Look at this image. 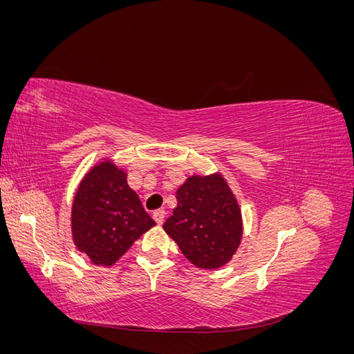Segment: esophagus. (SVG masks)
<instances>
[{
    "instance_id": "1",
    "label": "esophagus",
    "mask_w": 354,
    "mask_h": 354,
    "mask_svg": "<svg viewBox=\"0 0 354 354\" xmlns=\"http://www.w3.org/2000/svg\"><path fill=\"white\" fill-rule=\"evenodd\" d=\"M153 220L158 223V224H162L164 220H165V211L164 209H156L153 212Z\"/></svg>"
}]
</instances>
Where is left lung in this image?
Here are the masks:
<instances>
[{"mask_svg":"<svg viewBox=\"0 0 354 354\" xmlns=\"http://www.w3.org/2000/svg\"><path fill=\"white\" fill-rule=\"evenodd\" d=\"M176 198L177 208L164 230L196 267L217 269L226 264L242 238L241 209L226 181L220 176H194Z\"/></svg>","mask_w":354,"mask_h":354,"instance_id":"obj_1","label":"left lung"}]
</instances>
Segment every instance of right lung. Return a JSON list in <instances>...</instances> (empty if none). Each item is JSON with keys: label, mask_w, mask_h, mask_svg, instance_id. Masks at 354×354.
Masks as SVG:
<instances>
[{"label": "right lung", "mask_w": 354, "mask_h": 354, "mask_svg": "<svg viewBox=\"0 0 354 354\" xmlns=\"http://www.w3.org/2000/svg\"><path fill=\"white\" fill-rule=\"evenodd\" d=\"M153 226L125 173L111 160L94 167L81 181L72 207V234L77 248L94 264H113Z\"/></svg>", "instance_id": "obj_1"}]
</instances>
